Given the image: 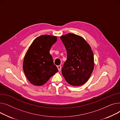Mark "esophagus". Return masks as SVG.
<instances>
[{
  "label": "esophagus",
  "instance_id": "obj_1",
  "mask_svg": "<svg viewBox=\"0 0 120 120\" xmlns=\"http://www.w3.org/2000/svg\"><path fill=\"white\" fill-rule=\"evenodd\" d=\"M57 68H58V70H59V71H60L61 68V66L60 65H59V66H57Z\"/></svg>",
  "mask_w": 120,
  "mask_h": 120
}]
</instances>
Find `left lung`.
I'll use <instances>...</instances> for the list:
<instances>
[{"label": "left lung", "mask_w": 120, "mask_h": 120, "mask_svg": "<svg viewBox=\"0 0 120 120\" xmlns=\"http://www.w3.org/2000/svg\"><path fill=\"white\" fill-rule=\"evenodd\" d=\"M60 38L67 55L61 73L71 85L81 86L88 81L94 69L93 50L86 41L79 35L68 33Z\"/></svg>", "instance_id": "left-lung-1"}]
</instances>
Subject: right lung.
<instances>
[{
    "instance_id": "1",
    "label": "right lung",
    "mask_w": 120,
    "mask_h": 120,
    "mask_svg": "<svg viewBox=\"0 0 120 120\" xmlns=\"http://www.w3.org/2000/svg\"><path fill=\"white\" fill-rule=\"evenodd\" d=\"M57 40L56 36L44 35L37 37L24 57L23 68L29 81L35 86H42L59 70L49 51Z\"/></svg>"
}]
</instances>
